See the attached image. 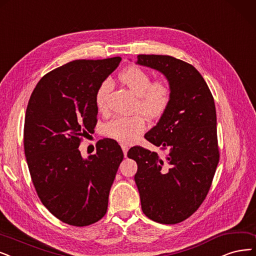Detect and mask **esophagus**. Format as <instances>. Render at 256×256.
Segmentation results:
<instances>
[{"mask_svg":"<svg viewBox=\"0 0 256 256\" xmlns=\"http://www.w3.org/2000/svg\"><path fill=\"white\" fill-rule=\"evenodd\" d=\"M122 152H124V156H127V152H128L129 147L127 145H125V144H122Z\"/></svg>","mask_w":256,"mask_h":256,"instance_id":"34e87169","label":"esophagus"}]
</instances>
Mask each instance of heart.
I'll list each match as a JSON object with an SVG mask.
<instances>
[{"instance_id": "1", "label": "heart", "mask_w": 256, "mask_h": 256, "mask_svg": "<svg viewBox=\"0 0 256 256\" xmlns=\"http://www.w3.org/2000/svg\"><path fill=\"white\" fill-rule=\"evenodd\" d=\"M120 80L136 96L134 116H118L110 120L105 126V134L122 142L136 140L147 128L146 117L152 120L165 114L172 100V87L166 78L152 80L147 70L130 66L120 74ZM112 82L104 80L96 91V105L100 112L108 109V98Z\"/></svg>"}]
</instances>
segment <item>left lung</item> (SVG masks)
Listing matches in <instances>:
<instances>
[{"label":"left lung","mask_w":256,"mask_h":256,"mask_svg":"<svg viewBox=\"0 0 256 256\" xmlns=\"http://www.w3.org/2000/svg\"><path fill=\"white\" fill-rule=\"evenodd\" d=\"M138 64L160 71L172 87V100L158 125L145 134L164 158L140 146L128 158L142 210L156 222L187 220L205 200L220 162L216 111L207 83L191 64L170 56L140 54Z\"/></svg>","instance_id":"8db88e82"}]
</instances>
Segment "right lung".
I'll return each mask as SVG.
<instances>
[{
    "label": "right lung",
    "mask_w": 256,
    "mask_h": 256,
    "mask_svg": "<svg viewBox=\"0 0 256 256\" xmlns=\"http://www.w3.org/2000/svg\"><path fill=\"white\" fill-rule=\"evenodd\" d=\"M120 58L76 60L40 80L25 114L24 150L38 196L54 216L84 227L103 218L124 153L118 142H96L84 160L78 146L98 122L96 91Z\"/></svg>",
    "instance_id": "obj_1"
}]
</instances>
